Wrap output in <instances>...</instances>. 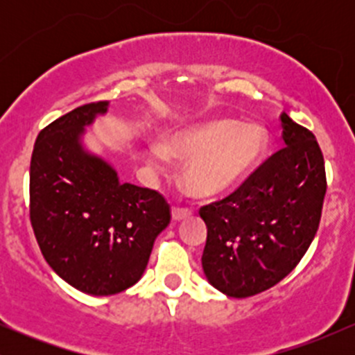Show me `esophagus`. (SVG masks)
<instances>
[{
    "label": "esophagus",
    "instance_id": "esophagus-1",
    "mask_svg": "<svg viewBox=\"0 0 355 355\" xmlns=\"http://www.w3.org/2000/svg\"><path fill=\"white\" fill-rule=\"evenodd\" d=\"M191 214V209H189V207H178L175 205L172 209V217L173 220H182L185 217H189V215Z\"/></svg>",
    "mask_w": 355,
    "mask_h": 355
}]
</instances>
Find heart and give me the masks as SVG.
I'll return each instance as SVG.
<instances>
[{
	"label": "heart",
	"instance_id": "b5f03b06",
	"mask_svg": "<svg viewBox=\"0 0 355 355\" xmlns=\"http://www.w3.org/2000/svg\"><path fill=\"white\" fill-rule=\"evenodd\" d=\"M266 144V132L260 126L211 120L173 133L164 146H153L148 162L157 170L165 168L168 157L187 162V190L197 197H214L234 189L254 170Z\"/></svg>",
	"mask_w": 355,
	"mask_h": 355
}]
</instances>
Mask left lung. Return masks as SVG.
I'll return each mask as SVG.
<instances>
[{
  "instance_id": "8db88e82",
  "label": "left lung",
  "mask_w": 355,
  "mask_h": 355,
  "mask_svg": "<svg viewBox=\"0 0 355 355\" xmlns=\"http://www.w3.org/2000/svg\"><path fill=\"white\" fill-rule=\"evenodd\" d=\"M285 146L272 153L239 189L198 214L207 223L202 267L229 297L274 287L302 260L320 223L327 178L311 130L280 115Z\"/></svg>"
}]
</instances>
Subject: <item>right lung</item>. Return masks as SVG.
Listing matches in <instances>:
<instances>
[{"instance_id": "1", "label": "right lung", "mask_w": 355, "mask_h": 355, "mask_svg": "<svg viewBox=\"0 0 355 355\" xmlns=\"http://www.w3.org/2000/svg\"><path fill=\"white\" fill-rule=\"evenodd\" d=\"M105 101L81 105L40 132L30 165V220L53 270L92 295L120 294L144 274L172 218L160 191L120 183L81 150L78 135Z\"/></svg>"}]
</instances>
